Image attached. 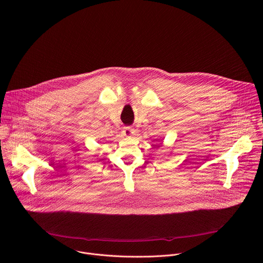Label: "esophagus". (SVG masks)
<instances>
[{"instance_id": "34e87169", "label": "esophagus", "mask_w": 263, "mask_h": 263, "mask_svg": "<svg viewBox=\"0 0 263 263\" xmlns=\"http://www.w3.org/2000/svg\"><path fill=\"white\" fill-rule=\"evenodd\" d=\"M123 132H124V135L127 136V137H131L134 134V130L132 128H130V127H125Z\"/></svg>"}]
</instances>
